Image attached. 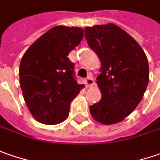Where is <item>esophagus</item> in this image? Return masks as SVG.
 <instances>
[{
	"label": "esophagus",
	"instance_id": "obj_1",
	"mask_svg": "<svg viewBox=\"0 0 160 160\" xmlns=\"http://www.w3.org/2000/svg\"><path fill=\"white\" fill-rule=\"evenodd\" d=\"M94 83H95V81H94V79L89 76V77H88L87 79H86V84L88 86V87H91V86L94 85Z\"/></svg>",
	"mask_w": 160,
	"mask_h": 160
}]
</instances>
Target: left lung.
<instances>
[{
  "label": "left lung",
  "instance_id": "1",
  "mask_svg": "<svg viewBox=\"0 0 160 160\" xmlns=\"http://www.w3.org/2000/svg\"><path fill=\"white\" fill-rule=\"evenodd\" d=\"M88 46L101 61L97 83L102 99L89 106L91 116L103 125L122 121L135 111L149 83V63L135 39L118 25L86 27Z\"/></svg>",
  "mask_w": 160,
  "mask_h": 160
}]
</instances>
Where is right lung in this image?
I'll use <instances>...</instances> for the list:
<instances>
[{
  "mask_svg": "<svg viewBox=\"0 0 160 160\" xmlns=\"http://www.w3.org/2000/svg\"><path fill=\"white\" fill-rule=\"evenodd\" d=\"M80 27L58 25L36 40L24 54L19 83L31 114L40 123L59 124L69 115L71 102L84 85L73 76L69 53L81 42Z\"/></svg>",
  "mask_w": 160,
  "mask_h": 160,
  "instance_id": "right-lung-1",
  "label": "right lung"
}]
</instances>
